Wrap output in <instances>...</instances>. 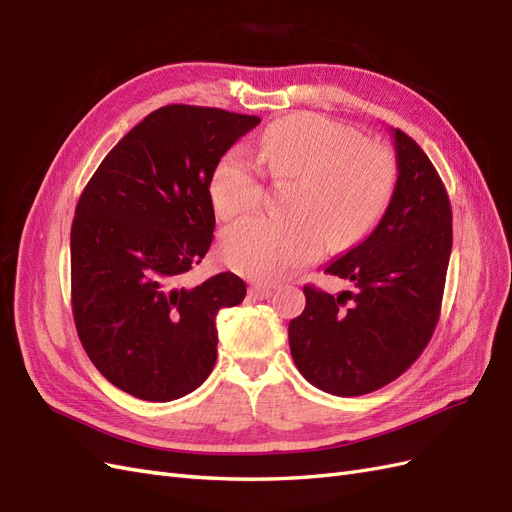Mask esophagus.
Here are the masks:
<instances>
[{"label": "esophagus", "instance_id": "34e87169", "mask_svg": "<svg viewBox=\"0 0 512 512\" xmlns=\"http://www.w3.org/2000/svg\"><path fill=\"white\" fill-rule=\"evenodd\" d=\"M250 294L252 299H256V301H262V299H269L271 294H273V288L271 286H265V284H252L250 286Z\"/></svg>", "mask_w": 512, "mask_h": 512}]
</instances>
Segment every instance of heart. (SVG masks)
Returning a JSON list of instances; mask_svg holds the SVG:
<instances>
[{
  "instance_id": "b5f03b06",
  "label": "heart",
  "mask_w": 512,
  "mask_h": 512,
  "mask_svg": "<svg viewBox=\"0 0 512 512\" xmlns=\"http://www.w3.org/2000/svg\"><path fill=\"white\" fill-rule=\"evenodd\" d=\"M258 162L277 181L297 179L290 198L294 218L256 215L232 224L220 239L230 269L258 280H282L320 256L324 241L346 250L378 226L397 185L393 156L324 117L294 115L273 123L258 141ZM211 203L228 220L252 211L265 181L243 151H228L211 177Z\"/></svg>"
}]
</instances>
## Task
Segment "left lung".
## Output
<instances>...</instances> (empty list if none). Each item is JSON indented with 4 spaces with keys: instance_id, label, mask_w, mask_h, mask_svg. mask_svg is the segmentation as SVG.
<instances>
[{
    "instance_id": "1",
    "label": "left lung",
    "mask_w": 512,
    "mask_h": 512,
    "mask_svg": "<svg viewBox=\"0 0 512 512\" xmlns=\"http://www.w3.org/2000/svg\"><path fill=\"white\" fill-rule=\"evenodd\" d=\"M393 138L397 185L389 209L369 237L324 269L356 290L333 297L305 286L303 314L288 324L303 378L339 397L365 395L399 378L440 318L453 247L451 200L425 151L406 132L393 130Z\"/></svg>"
}]
</instances>
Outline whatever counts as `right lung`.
<instances>
[{
	"label": "right lung",
	"mask_w": 512,
	"mask_h": 512,
	"mask_svg": "<svg viewBox=\"0 0 512 512\" xmlns=\"http://www.w3.org/2000/svg\"><path fill=\"white\" fill-rule=\"evenodd\" d=\"M258 123L222 108L162 106L83 190L70 232L72 314L91 363L117 389L173 401L211 374L215 316L245 299V282L218 273L183 286V275L213 241V170Z\"/></svg>",
	"instance_id": "1"
}]
</instances>
